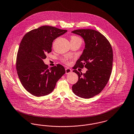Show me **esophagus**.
<instances>
[{"label":"esophagus","mask_w":134,"mask_h":134,"mask_svg":"<svg viewBox=\"0 0 134 134\" xmlns=\"http://www.w3.org/2000/svg\"><path fill=\"white\" fill-rule=\"evenodd\" d=\"M65 70H66V74H68L71 73V72H72L71 69L68 68H66V69H65Z\"/></svg>","instance_id":"34e87169"}]
</instances>
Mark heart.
I'll list each match as a JSON object with an SVG mask.
<instances>
[{
  "label": "heart",
  "mask_w": 134,
  "mask_h": 134,
  "mask_svg": "<svg viewBox=\"0 0 134 134\" xmlns=\"http://www.w3.org/2000/svg\"><path fill=\"white\" fill-rule=\"evenodd\" d=\"M71 41H79L81 43V40L77 36H75V35H73L71 37ZM64 61L65 63H68V60L67 59H64Z\"/></svg>",
  "instance_id": "heart-1"
}]
</instances>
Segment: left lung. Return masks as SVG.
Here are the masks:
<instances>
[{"label": "left lung", "instance_id": "obj_1", "mask_svg": "<svg viewBox=\"0 0 134 134\" xmlns=\"http://www.w3.org/2000/svg\"><path fill=\"white\" fill-rule=\"evenodd\" d=\"M80 36L85 47L73 68H86L85 73L76 70L78 81L73 85L74 94L88 99L99 94L107 85L112 69L113 51L109 41L99 32L93 29H78L71 32Z\"/></svg>", "mask_w": 134, "mask_h": 134}]
</instances>
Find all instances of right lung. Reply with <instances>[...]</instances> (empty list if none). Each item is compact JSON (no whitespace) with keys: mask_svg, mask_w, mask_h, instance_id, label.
I'll return each instance as SVG.
<instances>
[{"mask_svg":"<svg viewBox=\"0 0 134 134\" xmlns=\"http://www.w3.org/2000/svg\"><path fill=\"white\" fill-rule=\"evenodd\" d=\"M67 32L43 26L24 35L17 54L16 69L22 85L32 95L41 97L50 94L65 73L62 65L48 67L43 60L51 52L53 41Z\"/></svg>","mask_w":134,"mask_h":134,"instance_id":"1","label":"right lung"}]
</instances>
